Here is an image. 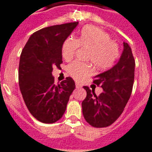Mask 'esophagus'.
<instances>
[{"label":"esophagus","mask_w":152,"mask_h":152,"mask_svg":"<svg viewBox=\"0 0 152 152\" xmlns=\"http://www.w3.org/2000/svg\"><path fill=\"white\" fill-rule=\"evenodd\" d=\"M75 86H76L77 88H81V87H82V85H81L79 83H75Z\"/></svg>","instance_id":"1"}]
</instances>
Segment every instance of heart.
<instances>
[{
    "label": "heart",
    "instance_id": "obj_1",
    "mask_svg": "<svg viewBox=\"0 0 152 152\" xmlns=\"http://www.w3.org/2000/svg\"><path fill=\"white\" fill-rule=\"evenodd\" d=\"M79 46L89 49L87 60L98 69L110 68L120 55L119 45L112 40L111 35L96 26L83 27L77 39L74 36L66 39L61 47L63 58L65 61L73 59ZM67 72L76 80H82L92 73V67L89 63L75 61L68 65Z\"/></svg>",
    "mask_w": 152,
    "mask_h": 152
}]
</instances>
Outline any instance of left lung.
<instances>
[{"label": "left lung", "mask_w": 152, "mask_h": 152, "mask_svg": "<svg viewBox=\"0 0 152 152\" xmlns=\"http://www.w3.org/2000/svg\"><path fill=\"white\" fill-rule=\"evenodd\" d=\"M123 45L124 50L117 65L94 77L93 83L100 86L104 92L96 96L95 90L83 87L87 91V97L82 103L83 114L93 127L111 126L122 113L131 96L135 61L129 44L124 42Z\"/></svg>", "instance_id": "8db88e82"}]
</instances>
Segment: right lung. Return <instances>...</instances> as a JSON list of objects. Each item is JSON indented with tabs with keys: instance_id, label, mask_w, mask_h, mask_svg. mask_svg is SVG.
<instances>
[{
	"instance_id": "right-lung-1",
	"label": "right lung",
	"mask_w": 152,
	"mask_h": 152,
	"mask_svg": "<svg viewBox=\"0 0 152 152\" xmlns=\"http://www.w3.org/2000/svg\"><path fill=\"white\" fill-rule=\"evenodd\" d=\"M78 22L55 25L33 33L20 56L18 83L26 107L35 119L54 123L65 113L75 81L54 83L53 67L62 63L61 47Z\"/></svg>"
}]
</instances>
